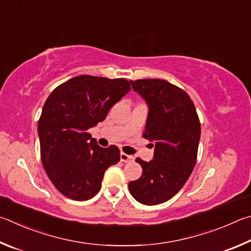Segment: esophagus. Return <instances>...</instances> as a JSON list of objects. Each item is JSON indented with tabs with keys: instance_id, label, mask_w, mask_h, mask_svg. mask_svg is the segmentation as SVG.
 Instances as JSON below:
<instances>
[{
	"instance_id": "obj_1",
	"label": "esophagus",
	"mask_w": 251,
	"mask_h": 251,
	"mask_svg": "<svg viewBox=\"0 0 251 251\" xmlns=\"http://www.w3.org/2000/svg\"><path fill=\"white\" fill-rule=\"evenodd\" d=\"M120 160L122 162H125V163H128V162L133 161V156L126 154V153H121V154H120Z\"/></svg>"
}]
</instances>
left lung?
I'll return each instance as SVG.
<instances>
[{"mask_svg": "<svg viewBox=\"0 0 251 251\" xmlns=\"http://www.w3.org/2000/svg\"><path fill=\"white\" fill-rule=\"evenodd\" d=\"M149 107L143 137L154 143L150 162L137 159L142 175L129 183L139 203L157 205L176 194L193 172L201 138L195 105L185 91L162 79L130 80Z\"/></svg>", "mask_w": 251, "mask_h": 251, "instance_id": "1", "label": "left lung"}]
</instances>
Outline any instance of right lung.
I'll return each instance as SVG.
<instances>
[{
	"label": "right lung",
	"instance_id": "1",
	"mask_svg": "<svg viewBox=\"0 0 251 251\" xmlns=\"http://www.w3.org/2000/svg\"><path fill=\"white\" fill-rule=\"evenodd\" d=\"M131 90L126 79L77 76L52 90L38 121L42 163L61 194L87 201L100 191L105 170L120 161L116 146L101 148L88 132Z\"/></svg>",
	"mask_w": 251,
	"mask_h": 251
}]
</instances>
